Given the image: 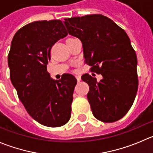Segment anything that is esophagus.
<instances>
[{
    "mask_svg": "<svg viewBox=\"0 0 153 153\" xmlns=\"http://www.w3.org/2000/svg\"><path fill=\"white\" fill-rule=\"evenodd\" d=\"M76 79H77L78 82H79V81L81 80V76H80V75H76Z\"/></svg>",
    "mask_w": 153,
    "mask_h": 153,
    "instance_id": "esophagus-1",
    "label": "esophagus"
}]
</instances>
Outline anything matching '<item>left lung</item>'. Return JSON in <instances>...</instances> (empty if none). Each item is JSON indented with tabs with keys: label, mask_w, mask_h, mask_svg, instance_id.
I'll return each mask as SVG.
<instances>
[{
	"label": "left lung",
	"mask_w": 153,
	"mask_h": 153,
	"mask_svg": "<svg viewBox=\"0 0 153 153\" xmlns=\"http://www.w3.org/2000/svg\"><path fill=\"white\" fill-rule=\"evenodd\" d=\"M69 34L82 42L85 63L102 76L97 82L88 74L87 99L93 116L103 123L120 120L129 111L138 90L137 57L123 29L101 14L64 19Z\"/></svg>",
	"instance_id": "obj_1"
}]
</instances>
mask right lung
Returning <instances> with one entry per match:
<instances>
[{
  "label": "right lung",
  "mask_w": 153,
  "mask_h": 153,
  "mask_svg": "<svg viewBox=\"0 0 153 153\" xmlns=\"http://www.w3.org/2000/svg\"><path fill=\"white\" fill-rule=\"evenodd\" d=\"M68 34L60 20L34 21L17 31L8 54L10 78L20 100L36 122L59 127L69 121L77 80L72 74L51 78L47 65L53 44Z\"/></svg>",
  "instance_id": "obj_1"
}]
</instances>
